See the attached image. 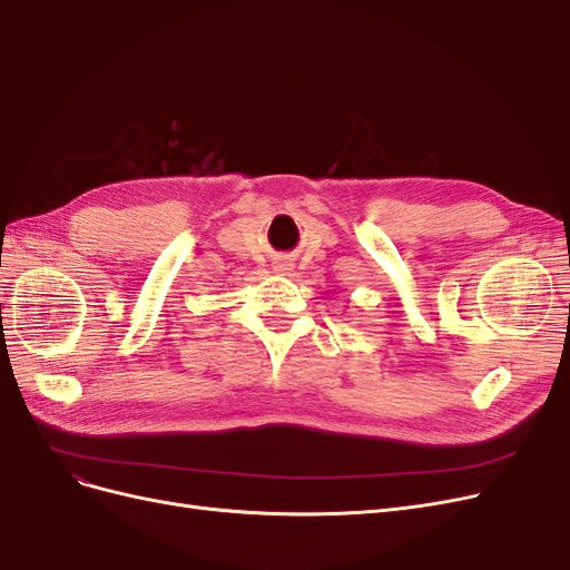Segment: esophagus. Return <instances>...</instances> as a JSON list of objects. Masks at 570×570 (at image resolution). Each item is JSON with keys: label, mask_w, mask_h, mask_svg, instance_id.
<instances>
[{"label": "esophagus", "mask_w": 570, "mask_h": 570, "mask_svg": "<svg viewBox=\"0 0 570 570\" xmlns=\"http://www.w3.org/2000/svg\"><path fill=\"white\" fill-rule=\"evenodd\" d=\"M281 271H287V268H281Z\"/></svg>", "instance_id": "34e87169"}]
</instances>
